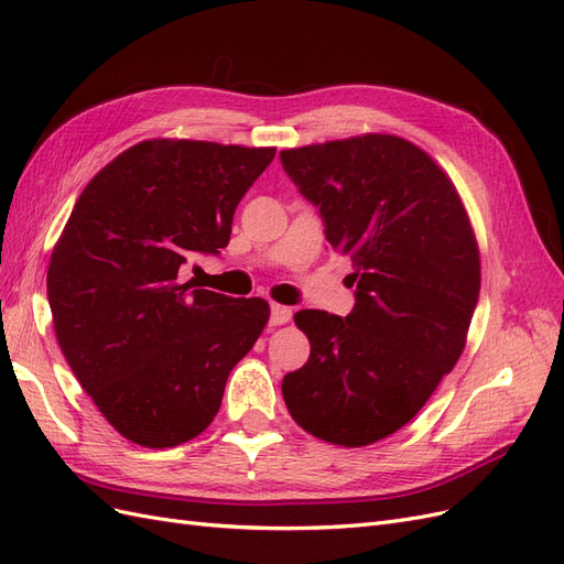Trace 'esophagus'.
Segmentation results:
<instances>
[{
	"label": "esophagus",
	"mask_w": 564,
	"mask_h": 564,
	"mask_svg": "<svg viewBox=\"0 0 564 564\" xmlns=\"http://www.w3.org/2000/svg\"><path fill=\"white\" fill-rule=\"evenodd\" d=\"M292 308H286V305H280V303H272L270 305V324L272 327H278V324H286L289 319H292Z\"/></svg>",
	"instance_id": "1"
}]
</instances>
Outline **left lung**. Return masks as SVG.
<instances>
[{
  "label": "left lung",
  "mask_w": 564,
  "mask_h": 564,
  "mask_svg": "<svg viewBox=\"0 0 564 564\" xmlns=\"http://www.w3.org/2000/svg\"><path fill=\"white\" fill-rule=\"evenodd\" d=\"M286 176L350 256L346 317L301 311L311 357L282 395L311 435L365 447L400 431L464 352L480 296V253L447 174L398 135L282 150Z\"/></svg>",
  "instance_id": "left-lung-1"
}]
</instances>
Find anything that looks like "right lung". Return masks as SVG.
Here are the masks:
<instances>
[{
	"label": "right lung",
	"mask_w": 564,
	"mask_h": 564,
	"mask_svg": "<svg viewBox=\"0 0 564 564\" xmlns=\"http://www.w3.org/2000/svg\"><path fill=\"white\" fill-rule=\"evenodd\" d=\"M272 158L275 148L143 141L100 169L67 218L46 275L58 346L135 445L176 447L207 429L265 327L263 299L195 289L181 272L228 247L237 204Z\"/></svg>",
	"instance_id": "obj_1"
}]
</instances>
